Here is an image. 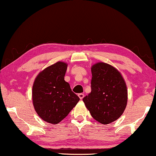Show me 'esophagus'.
I'll return each mask as SVG.
<instances>
[{
  "instance_id": "obj_1",
  "label": "esophagus",
  "mask_w": 156,
  "mask_h": 156,
  "mask_svg": "<svg viewBox=\"0 0 156 156\" xmlns=\"http://www.w3.org/2000/svg\"><path fill=\"white\" fill-rule=\"evenodd\" d=\"M78 97L80 98V100H82L83 98H84V96H85V94H83V93H80V94H78Z\"/></svg>"
}]
</instances>
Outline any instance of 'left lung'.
I'll return each mask as SVG.
<instances>
[{
    "label": "left lung",
    "instance_id": "8db88e82",
    "mask_svg": "<svg viewBox=\"0 0 156 156\" xmlns=\"http://www.w3.org/2000/svg\"><path fill=\"white\" fill-rule=\"evenodd\" d=\"M91 70V91L83 102L95 120L108 124L118 119L126 108V84L119 71L107 63H96Z\"/></svg>",
    "mask_w": 156,
    "mask_h": 156
}]
</instances>
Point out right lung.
<instances>
[{
  "mask_svg": "<svg viewBox=\"0 0 156 156\" xmlns=\"http://www.w3.org/2000/svg\"><path fill=\"white\" fill-rule=\"evenodd\" d=\"M67 64L58 62L41 71L33 85V103L41 119L57 124L69 115L80 100L65 80Z\"/></svg>",
  "mask_w": 156,
  "mask_h": 156,
  "instance_id": "1",
  "label": "right lung"
}]
</instances>
